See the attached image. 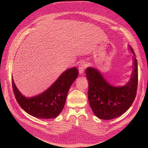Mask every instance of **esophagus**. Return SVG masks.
I'll return each instance as SVG.
<instances>
[{"mask_svg": "<svg viewBox=\"0 0 148 148\" xmlns=\"http://www.w3.org/2000/svg\"><path fill=\"white\" fill-rule=\"evenodd\" d=\"M85 67H86V63L84 62H80V64H79L78 68H79V70L80 75H82L84 73Z\"/></svg>", "mask_w": 148, "mask_h": 148, "instance_id": "34e87169", "label": "esophagus"}]
</instances>
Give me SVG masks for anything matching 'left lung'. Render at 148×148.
Wrapping results in <instances>:
<instances>
[{
	"instance_id": "left-lung-1",
	"label": "left lung",
	"mask_w": 148,
	"mask_h": 148,
	"mask_svg": "<svg viewBox=\"0 0 148 148\" xmlns=\"http://www.w3.org/2000/svg\"><path fill=\"white\" fill-rule=\"evenodd\" d=\"M129 48L133 55V70L130 80L123 86L109 84L96 68L88 67L86 69L89 105L94 114L100 119L111 120L121 116L135 99L138 85V65L133 48L130 45Z\"/></svg>"
}]
</instances>
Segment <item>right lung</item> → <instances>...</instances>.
Here are the masks:
<instances>
[{"label":"right lung","instance_id":"add662e5","mask_svg":"<svg viewBox=\"0 0 148 148\" xmlns=\"http://www.w3.org/2000/svg\"><path fill=\"white\" fill-rule=\"evenodd\" d=\"M78 75L76 67L68 69L46 90L31 97L21 94L12 77L13 91L19 106L29 114L39 119L55 118L62 112L69 89Z\"/></svg>","mask_w":148,"mask_h":148}]
</instances>
